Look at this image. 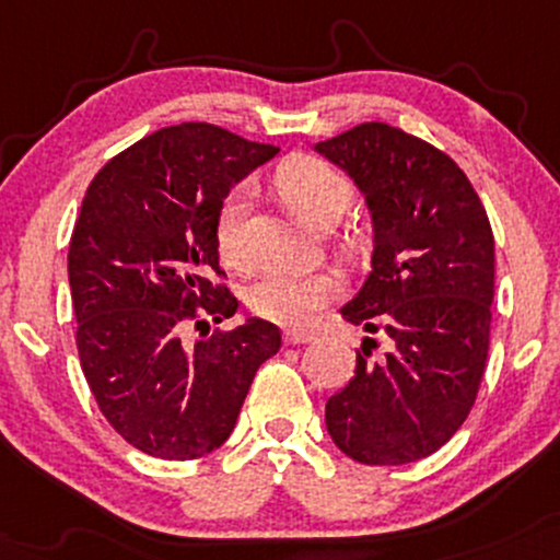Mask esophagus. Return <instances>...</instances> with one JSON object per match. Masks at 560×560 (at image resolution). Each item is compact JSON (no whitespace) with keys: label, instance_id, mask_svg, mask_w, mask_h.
Returning <instances> with one entry per match:
<instances>
[{"label":"esophagus","instance_id":"esophagus-1","mask_svg":"<svg viewBox=\"0 0 560 560\" xmlns=\"http://www.w3.org/2000/svg\"><path fill=\"white\" fill-rule=\"evenodd\" d=\"M313 339H315V334L302 331V328H287L284 331L287 345H307V341H313Z\"/></svg>","mask_w":560,"mask_h":560}]
</instances>
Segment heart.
<instances>
[{
    "label": "heart",
    "instance_id": "1",
    "mask_svg": "<svg viewBox=\"0 0 560 560\" xmlns=\"http://www.w3.org/2000/svg\"><path fill=\"white\" fill-rule=\"evenodd\" d=\"M276 192L298 211L310 226H334L354 200L347 174L310 153L284 159L273 174ZM253 192L247 185L232 187L215 213V245L226 262L247 260L245 224L250 215ZM341 294V279L328 268L313 271H273L247 289V307L262 320L281 326H307Z\"/></svg>",
    "mask_w": 560,
    "mask_h": 560
}]
</instances>
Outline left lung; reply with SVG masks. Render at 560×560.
<instances>
[{"mask_svg":"<svg viewBox=\"0 0 560 560\" xmlns=\"http://www.w3.org/2000/svg\"><path fill=\"white\" fill-rule=\"evenodd\" d=\"M365 192L373 271L341 318L386 336L357 349L354 378L326 404L334 443L360 464L435 454L467 420L490 347L495 242L456 161L386 122L315 145Z\"/></svg>","mask_w":560,"mask_h":560,"instance_id":"left-lung-1","label":"left lung"}]
</instances>
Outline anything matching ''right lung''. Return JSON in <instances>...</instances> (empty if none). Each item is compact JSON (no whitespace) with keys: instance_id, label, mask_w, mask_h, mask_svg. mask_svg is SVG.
Masks as SVG:
<instances>
[{"instance_id":"1","label":"right lung","mask_w":560,"mask_h":560,"mask_svg":"<svg viewBox=\"0 0 560 560\" xmlns=\"http://www.w3.org/2000/svg\"><path fill=\"white\" fill-rule=\"evenodd\" d=\"M276 153L224 127L172 125L88 185L67 253L80 368L101 415L148 456L187 462L219 448L279 352L281 331L260 318L211 334L240 305L219 268L215 213ZM187 327L201 331L195 342Z\"/></svg>"}]
</instances>
